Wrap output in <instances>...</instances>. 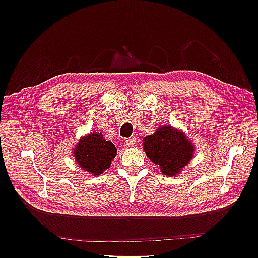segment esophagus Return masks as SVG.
<instances>
[{
	"instance_id": "obj_1",
	"label": "esophagus",
	"mask_w": 258,
	"mask_h": 258,
	"mask_svg": "<svg viewBox=\"0 0 258 258\" xmlns=\"http://www.w3.org/2000/svg\"><path fill=\"white\" fill-rule=\"evenodd\" d=\"M126 143L129 147H135L137 144V139L136 138H129L126 140Z\"/></svg>"
}]
</instances>
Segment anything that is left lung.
<instances>
[{"instance_id": "left-lung-1", "label": "left lung", "mask_w": 258, "mask_h": 258, "mask_svg": "<svg viewBox=\"0 0 258 258\" xmlns=\"http://www.w3.org/2000/svg\"><path fill=\"white\" fill-rule=\"evenodd\" d=\"M144 151L152 162L167 176H174L188 165L195 147L182 130L161 127L143 139Z\"/></svg>"}]
</instances>
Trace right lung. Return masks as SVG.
<instances>
[{
  "label": "right lung",
  "instance_id": "obj_1",
  "mask_svg": "<svg viewBox=\"0 0 258 258\" xmlns=\"http://www.w3.org/2000/svg\"><path fill=\"white\" fill-rule=\"evenodd\" d=\"M73 154L77 165L92 175L98 176L111 167L117 150L111 141L103 139L100 132H91L80 139Z\"/></svg>",
  "mask_w": 258,
  "mask_h": 258
}]
</instances>
